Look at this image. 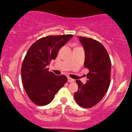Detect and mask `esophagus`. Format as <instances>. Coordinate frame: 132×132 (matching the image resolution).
I'll list each match as a JSON object with an SVG mask.
<instances>
[{"label": "esophagus", "mask_w": 132, "mask_h": 132, "mask_svg": "<svg viewBox=\"0 0 132 132\" xmlns=\"http://www.w3.org/2000/svg\"><path fill=\"white\" fill-rule=\"evenodd\" d=\"M68 82H74V80L73 79V78H70V77H68Z\"/></svg>", "instance_id": "obj_1"}]
</instances>
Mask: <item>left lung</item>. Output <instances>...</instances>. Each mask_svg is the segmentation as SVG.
<instances>
[{"instance_id": "obj_1", "label": "left lung", "mask_w": 132, "mask_h": 132, "mask_svg": "<svg viewBox=\"0 0 132 132\" xmlns=\"http://www.w3.org/2000/svg\"><path fill=\"white\" fill-rule=\"evenodd\" d=\"M85 51V68L89 70L88 80L83 84L76 80L78 89L74 94L76 102L84 108H91L99 103L108 91L110 83L111 61L105 48L92 38L78 37Z\"/></svg>"}]
</instances>
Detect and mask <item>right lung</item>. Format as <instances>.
I'll return each instance as SVG.
<instances>
[{
    "mask_svg": "<svg viewBox=\"0 0 132 132\" xmlns=\"http://www.w3.org/2000/svg\"><path fill=\"white\" fill-rule=\"evenodd\" d=\"M72 37L71 34L48 36L34 42L28 50L21 70L22 82L29 98L37 105L50 103L67 82L66 76L49 71L48 65Z\"/></svg>",
    "mask_w": 132,
    "mask_h": 132,
    "instance_id": "1",
    "label": "right lung"
}]
</instances>
